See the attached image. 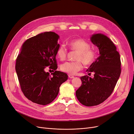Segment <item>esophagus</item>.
<instances>
[{
    "instance_id": "esophagus-1",
    "label": "esophagus",
    "mask_w": 134,
    "mask_h": 134,
    "mask_svg": "<svg viewBox=\"0 0 134 134\" xmlns=\"http://www.w3.org/2000/svg\"><path fill=\"white\" fill-rule=\"evenodd\" d=\"M68 76H69V77L70 78H74V76H72V75H69Z\"/></svg>"
}]
</instances>
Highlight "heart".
I'll list each match as a JSON object with an SVG mask.
<instances>
[{"label":"heart","mask_w":134,"mask_h":134,"mask_svg":"<svg viewBox=\"0 0 134 134\" xmlns=\"http://www.w3.org/2000/svg\"><path fill=\"white\" fill-rule=\"evenodd\" d=\"M69 47L72 50L77 52L75 62H67L60 65V70L71 75H75L83 68L82 62L85 65H90L93 63L96 58V54L94 51L90 49V45L83 39L78 38L71 41ZM68 51L64 46L60 45L56 50V56L60 60L66 59Z\"/></svg>","instance_id":"b5f03b06"}]
</instances>
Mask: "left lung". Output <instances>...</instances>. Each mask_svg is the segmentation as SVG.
I'll return each instance as SVG.
<instances>
[{"label": "left lung", "mask_w": 134, "mask_h": 134, "mask_svg": "<svg viewBox=\"0 0 134 134\" xmlns=\"http://www.w3.org/2000/svg\"><path fill=\"white\" fill-rule=\"evenodd\" d=\"M90 40L100 55L86 70L88 74L93 72L94 77H81L82 84L76 92L79 101L88 107L99 105L110 96L121 71L120 56L111 40L101 33L93 34Z\"/></svg>", "instance_id": "8db88e82"}]
</instances>
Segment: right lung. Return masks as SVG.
Wrapping results in <instances>:
<instances>
[{
    "mask_svg": "<svg viewBox=\"0 0 134 134\" xmlns=\"http://www.w3.org/2000/svg\"><path fill=\"white\" fill-rule=\"evenodd\" d=\"M59 36L53 32L39 34L24 43L15 64L20 87L25 96L36 104L46 105L57 96L61 84L68 78L57 68L56 50ZM55 71L50 75L47 66Z\"/></svg>",
    "mask_w": 134,
    "mask_h": 134,
    "instance_id": "right-lung-1",
    "label": "right lung"
}]
</instances>
